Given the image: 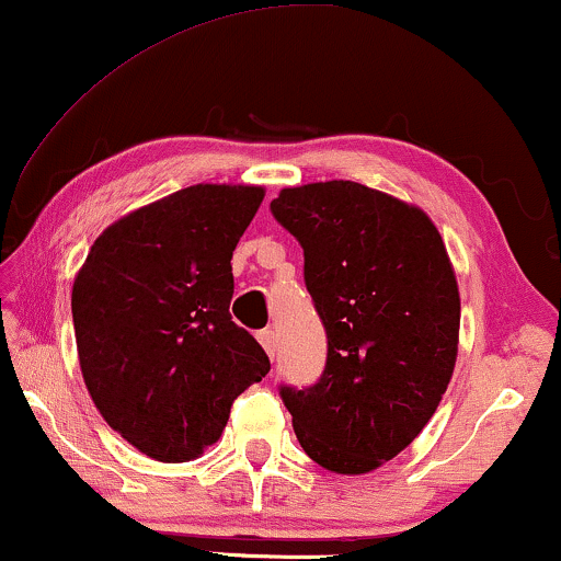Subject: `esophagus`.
<instances>
[{"instance_id": "1", "label": "esophagus", "mask_w": 561, "mask_h": 561, "mask_svg": "<svg viewBox=\"0 0 561 561\" xmlns=\"http://www.w3.org/2000/svg\"><path fill=\"white\" fill-rule=\"evenodd\" d=\"M260 344H263V350L267 352V357H275V350H278V334L273 332V329H265V332L257 334Z\"/></svg>"}]
</instances>
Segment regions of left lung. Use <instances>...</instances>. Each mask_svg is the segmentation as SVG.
<instances>
[{
	"label": "left lung",
	"instance_id": "left-lung-1",
	"mask_svg": "<svg viewBox=\"0 0 561 561\" xmlns=\"http://www.w3.org/2000/svg\"><path fill=\"white\" fill-rule=\"evenodd\" d=\"M273 217L301 242L329 352L313 388H283L313 462L365 474L409 447L455 373L459 288L434 221L355 181L280 188Z\"/></svg>",
	"mask_w": 561,
	"mask_h": 561
}]
</instances>
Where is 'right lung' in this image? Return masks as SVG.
I'll return each instance as SVG.
<instances>
[{
    "label": "right lung",
    "mask_w": 561,
    "mask_h": 561,
    "mask_svg": "<svg viewBox=\"0 0 561 561\" xmlns=\"http://www.w3.org/2000/svg\"><path fill=\"white\" fill-rule=\"evenodd\" d=\"M263 186L196 183L112 221L71 290L76 350L106 424L158 462H191L271 370L229 317L232 252Z\"/></svg>",
    "instance_id": "right-lung-1"
}]
</instances>
